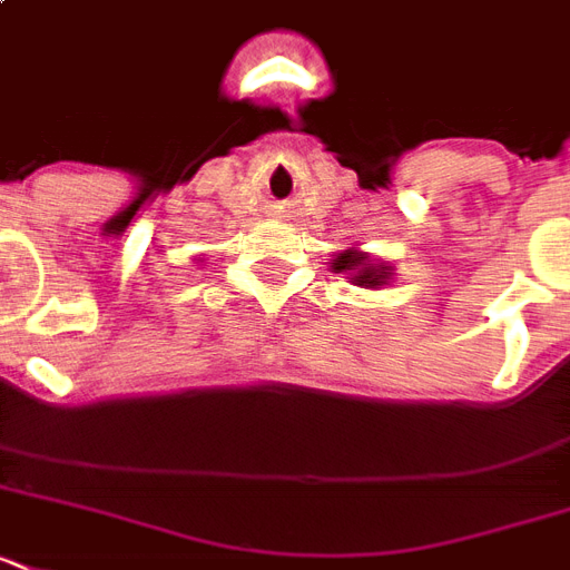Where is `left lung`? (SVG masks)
I'll return each instance as SVG.
<instances>
[{
  "label": "left lung",
  "mask_w": 570,
  "mask_h": 570,
  "mask_svg": "<svg viewBox=\"0 0 570 570\" xmlns=\"http://www.w3.org/2000/svg\"><path fill=\"white\" fill-rule=\"evenodd\" d=\"M331 272L334 275H346L348 284L361 286V289H381V286H387L393 281V275H396V268L390 266V263L370 257L361 248H346L334 254Z\"/></svg>",
  "instance_id": "1"
}]
</instances>
